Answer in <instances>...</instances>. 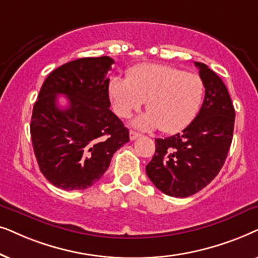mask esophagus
Listing matches in <instances>:
<instances>
[{
	"instance_id": "1",
	"label": "esophagus",
	"mask_w": 258,
	"mask_h": 258,
	"mask_svg": "<svg viewBox=\"0 0 258 258\" xmlns=\"http://www.w3.org/2000/svg\"><path fill=\"white\" fill-rule=\"evenodd\" d=\"M138 137H140V135H139L138 132L130 131V139H131V140H136L137 138H138Z\"/></svg>"
}]
</instances>
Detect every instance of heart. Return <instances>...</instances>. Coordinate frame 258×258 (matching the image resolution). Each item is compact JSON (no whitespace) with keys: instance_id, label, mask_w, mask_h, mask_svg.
Segmentation results:
<instances>
[{"instance_id":"1","label":"heart","mask_w":258,"mask_h":258,"mask_svg":"<svg viewBox=\"0 0 258 258\" xmlns=\"http://www.w3.org/2000/svg\"><path fill=\"white\" fill-rule=\"evenodd\" d=\"M108 93L115 113L121 118H128L146 101L147 112L135 120V126L176 133L190 125L198 114L205 85L196 73L166 64L146 63L132 68L127 79L112 78Z\"/></svg>"}]
</instances>
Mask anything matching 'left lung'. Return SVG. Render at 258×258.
Wrapping results in <instances>:
<instances>
[{
    "mask_svg": "<svg viewBox=\"0 0 258 258\" xmlns=\"http://www.w3.org/2000/svg\"><path fill=\"white\" fill-rule=\"evenodd\" d=\"M195 64L205 85L201 111L180 133L156 139V152L146 165L154 186L171 197H188L210 184L232 142L235 108L228 89L207 64Z\"/></svg>",
    "mask_w": 258,
    "mask_h": 258,
    "instance_id": "obj_1",
    "label": "left lung"
}]
</instances>
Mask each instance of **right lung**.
Here are the masks:
<instances>
[{
  "instance_id": "obj_1",
  "label": "right lung",
  "mask_w": 258,
  "mask_h": 258,
  "mask_svg": "<svg viewBox=\"0 0 258 258\" xmlns=\"http://www.w3.org/2000/svg\"><path fill=\"white\" fill-rule=\"evenodd\" d=\"M109 56L82 57L54 70L34 104L30 135L40 171L54 186L85 190L102 177L113 154L130 142L109 109ZM69 106L60 109L57 95Z\"/></svg>"
}]
</instances>
